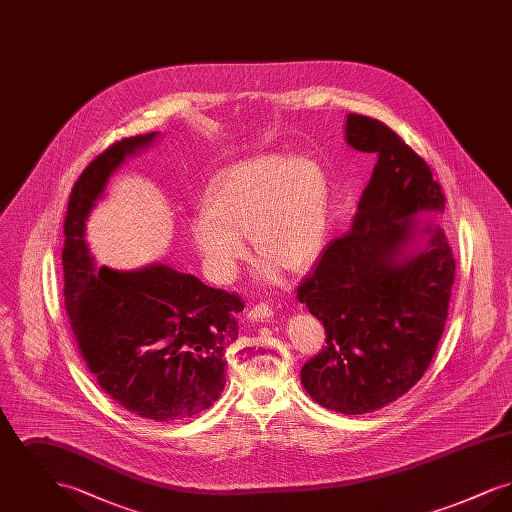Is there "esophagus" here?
<instances>
[{
	"label": "esophagus",
	"mask_w": 512,
	"mask_h": 512,
	"mask_svg": "<svg viewBox=\"0 0 512 512\" xmlns=\"http://www.w3.org/2000/svg\"><path fill=\"white\" fill-rule=\"evenodd\" d=\"M247 317L251 318V320H263V318H270L272 317V307H270L268 303H257V305H253V307L249 309Z\"/></svg>",
	"instance_id": "esophagus-1"
}]
</instances>
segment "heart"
<instances>
[{"mask_svg":"<svg viewBox=\"0 0 512 512\" xmlns=\"http://www.w3.org/2000/svg\"><path fill=\"white\" fill-rule=\"evenodd\" d=\"M328 226V182L309 157L261 155L220 171L192 219V236L217 280H230L251 234L261 259L286 270L309 267Z\"/></svg>","mask_w":512,"mask_h":512,"instance_id":"1","label":"heart"}]
</instances>
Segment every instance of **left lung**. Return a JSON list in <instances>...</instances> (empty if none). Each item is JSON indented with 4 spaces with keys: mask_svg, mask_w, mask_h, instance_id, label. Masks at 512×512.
Returning <instances> with one entry per match:
<instances>
[{
    "mask_svg": "<svg viewBox=\"0 0 512 512\" xmlns=\"http://www.w3.org/2000/svg\"><path fill=\"white\" fill-rule=\"evenodd\" d=\"M347 144L378 163L351 230L332 240L297 286V299L322 322L326 345L301 368V384L324 409L378 411L424 376L438 349L455 282L443 228L403 257L420 224L439 215L445 195L426 161L388 124L351 113Z\"/></svg>",
    "mask_w": 512,
    "mask_h": 512,
    "instance_id": "obj_1",
    "label": "left lung"
}]
</instances>
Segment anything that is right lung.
Returning a JSON list of instances; mask_svg holds the SVG:
<instances>
[{"label":"right lung","instance_id":"1","mask_svg":"<svg viewBox=\"0 0 512 512\" xmlns=\"http://www.w3.org/2000/svg\"><path fill=\"white\" fill-rule=\"evenodd\" d=\"M157 132L107 147L74 182L65 217V307L82 361L126 411L157 422L209 409L226 384V347L244 299L167 265L94 267L84 222L122 161Z\"/></svg>","mask_w":512,"mask_h":512}]
</instances>
